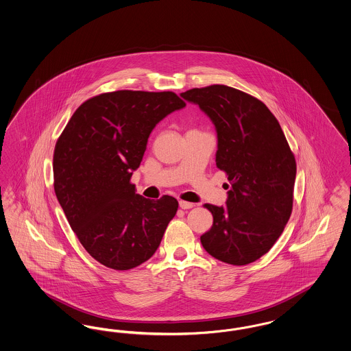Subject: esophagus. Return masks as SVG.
<instances>
[{
  "mask_svg": "<svg viewBox=\"0 0 351 351\" xmlns=\"http://www.w3.org/2000/svg\"><path fill=\"white\" fill-rule=\"evenodd\" d=\"M179 206L184 209V210H186V209H192L195 205L192 204V202H186V201H179Z\"/></svg>",
  "mask_w": 351,
  "mask_h": 351,
  "instance_id": "esophagus-1",
  "label": "esophagus"
}]
</instances>
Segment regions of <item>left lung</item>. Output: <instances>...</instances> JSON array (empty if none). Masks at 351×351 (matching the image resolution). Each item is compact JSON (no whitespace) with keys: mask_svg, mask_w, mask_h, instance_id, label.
<instances>
[{"mask_svg":"<svg viewBox=\"0 0 351 351\" xmlns=\"http://www.w3.org/2000/svg\"><path fill=\"white\" fill-rule=\"evenodd\" d=\"M180 97L215 126V163L231 184L225 206L204 205L213 226L201 244L219 261L251 264L273 247L291 215L294 155L280 123L258 99L225 84L192 88Z\"/></svg>","mask_w":351,"mask_h":351,"instance_id":"8db88e82","label":"left lung"}]
</instances>
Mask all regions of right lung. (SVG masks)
<instances>
[{
  "instance_id": "right-lung-1",
  "label": "right lung",
  "mask_w": 351,
  "mask_h": 351,
  "mask_svg": "<svg viewBox=\"0 0 351 351\" xmlns=\"http://www.w3.org/2000/svg\"><path fill=\"white\" fill-rule=\"evenodd\" d=\"M185 103L175 93L120 90L86 100L57 141V199L84 250L128 270L158 250L178 201L136 193L130 184L156 124Z\"/></svg>"
}]
</instances>
